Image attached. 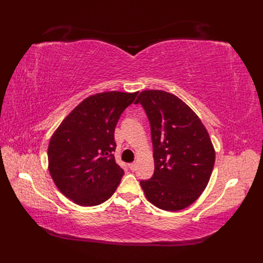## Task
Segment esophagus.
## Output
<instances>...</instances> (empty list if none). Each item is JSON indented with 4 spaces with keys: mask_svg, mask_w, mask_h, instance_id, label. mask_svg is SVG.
I'll use <instances>...</instances> for the list:
<instances>
[{
    "mask_svg": "<svg viewBox=\"0 0 263 263\" xmlns=\"http://www.w3.org/2000/svg\"><path fill=\"white\" fill-rule=\"evenodd\" d=\"M128 168H129L132 171H135V170H136V168H137V164L135 163V162L129 163V164H128Z\"/></svg>",
    "mask_w": 263,
    "mask_h": 263,
    "instance_id": "34e87169",
    "label": "esophagus"
}]
</instances>
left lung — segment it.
Returning a JSON list of instances; mask_svg holds the SVG:
<instances>
[{
  "label": "left lung",
  "mask_w": 263,
  "mask_h": 263,
  "mask_svg": "<svg viewBox=\"0 0 263 263\" xmlns=\"http://www.w3.org/2000/svg\"><path fill=\"white\" fill-rule=\"evenodd\" d=\"M145 108L151 127L155 173L140 181L147 200L176 212L187 208L208 186L215 149L208 129L194 110L177 95L145 90L136 100Z\"/></svg>",
  "instance_id": "left-lung-1"
}]
</instances>
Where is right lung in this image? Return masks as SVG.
<instances>
[{
    "instance_id": "right-lung-1",
    "label": "right lung",
    "mask_w": 263,
    "mask_h": 263,
    "mask_svg": "<svg viewBox=\"0 0 263 263\" xmlns=\"http://www.w3.org/2000/svg\"><path fill=\"white\" fill-rule=\"evenodd\" d=\"M138 92L90 95L54 130L48 145V170L60 192L81 206L104 203L124 174L113 151L119 116Z\"/></svg>"
}]
</instances>
